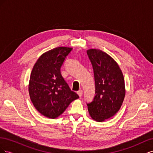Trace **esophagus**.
Returning <instances> with one entry per match:
<instances>
[{
    "mask_svg": "<svg viewBox=\"0 0 153 153\" xmlns=\"http://www.w3.org/2000/svg\"><path fill=\"white\" fill-rule=\"evenodd\" d=\"M77 94H78V95L80 97H81L82 96V94H83V91H82V90H79L78 91H77Z\"/></svg>",
    "mask_w": 153,
    "mask_h": 153,
    "instance_id": "obj_1",
    "label": "esophagus"
}]
</instances>
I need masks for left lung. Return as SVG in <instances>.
I'll use <instances>...</instances> for the list:
<instances>
[{"mask_svg":"<svg viewBox=\"0 0 153 153\" xmlns=\"http://www.w3.org/2000/svg\"><path fill=\"white\" fill-rule=\"evenodd\" d=\"M94 69L96 92L94 100L87 104L91 118L103 122L113 117L124 99V79L117 62L103 51L92 48L87 50Z\"/></svg>","mask_w":153,"mask_h":153,"instance_id":"1","label":"left lung"}]
</instances>
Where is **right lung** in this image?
Listing matches in <instances>:
<instances>
[{"label": "right lung", "instance_id": "add662e5", "mask_svg": "<svg viewBox=\"0 0 153 153\" xmlns=\"http://www.w3.org/2000/svg\"><path fill=\"white\" fill-rule=\"evenodd\" d=\"M72 48L59 47L43 53L30 73L29 93L32 104L45 117L55 119L79 98L71 91L60 69Z\"/></svg>", "mask_w": 153, "mask_h": 153}]
</instances>
